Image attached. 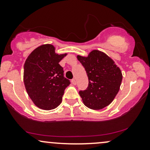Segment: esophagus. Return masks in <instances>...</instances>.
Masks as SVG:
<instances>
[{"instance_id": "34e87169", "label": "esophagus", "mask_w": 150, "mask_h": 150, "mask_svg": "<svg viewBox=\"0 0 150 150\" xmlns=\"http://www.w3.org/2000/svg\"><path fill=\"white\" fill-rule=\"evenodd\" d=\"M71 82H72V84H73L74 85H75L77 84V82H76V80H75V79H73V80H71Z\"/></svg>"}]
</instances>
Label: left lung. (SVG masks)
Returning <instances> with one entry per match:
<instances>
[{
    "label": "left lung",
    "mask_w": 150,
    "mask_h": 150,
    "mask_svg": "<svg viewBox=\"0 0 150 150\" xmlns=\"http://www.w3.org/2000/svg\"><path fill=\"white\" fill-rule=\"evenodd\" d=\"M85 68L89 84L85 90L79 92L84 104L91 109L104 108L112 102L119 91L122 73L114 61L98 50L87 57L77 56Z\"/></svg>",
    "instance_id": "left-lung-1"
}]
</instances>
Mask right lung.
<instances>
[{
  "instance_id": "1",
  "label": "right lung",
  "mask_w": 150,
  "mask_h": 150,
  "mask_svg": "<svg viewBox=\"0 0 150 150\" xmlns=\"http://www.w3.org/2000/svg\"><path fill=\"white\" fill-rule=\"evenodd\" d=\"M67 55L57 54L51 44L34 49L24 65V83L27 94L37 107L44 110L56 108L62 101L70 80L64 77L59 62Z\"/></svg>"
}]
</instances>
